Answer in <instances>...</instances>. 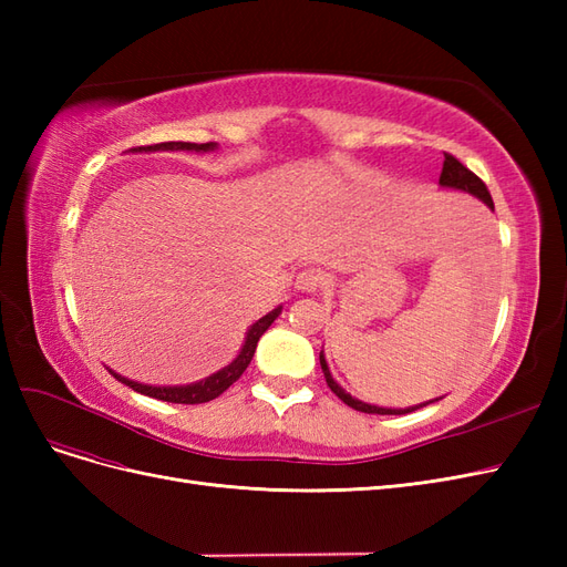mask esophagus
Returning a JSON list of instances; mask_svg holds the SVG:
<instances>
[{
	"label": "esophagus",
	"instance_id": "1",
	"mask_svg": "<svg viewBox=\"0 0 567 567\" xmlns=\"http://www.w3.org/2000/svg\"><path fill=\"white\" fill-rule=\"evenodd\" d=\"M326 284L323 274L317 269H302L298 277H296V288L302 290V293H317Z\"/></svg>",
	"mask_w": 567,
	"mask_h": 567
}]
</instances>
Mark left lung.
<instances>
[{
    "instance_id": "8db88e82",
    "label": "left lung",
    "mask_w": 567,
    "mask_h": 567,
    "mask_svg": "<svg viewBox=\"0 0 567 567\" xmlns=\"http://www.w3.org/2000/svg\"><path fill=\"white\" fill-rule=\"evenodd\" d=\"M440 186H444V188H458V192H466V194H471V196H475V198H480L483 200L487 208H492L494 210V203H492V196H489V192H487V186H485V182L480 179L477 175H473L471 169L463 165V163H458L452 153H444V163H442V175H440ZM319 364H321V371H323V379H326V383H329V388L338 394V398L346 402L348 406H352V409H357V411H364V414H381V416H388V414H409V411H416V409H421V406H425V404H431V402H437V400H442V398H437V400H431V402H423V404H416V406H406V409H385V406H375V404H367V402H362V400H354L352 394H348L346 390H342L336 381H333V375H331V371H329V364H326V357H323V352H319Z\"/></svg>"
}]
</instances>
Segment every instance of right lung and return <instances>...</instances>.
I'll return each mask as SVG.
<instances>
[{
	"mask_svg": "<svg viewBox=\"0 0 567 567\" xmlns=\"http://www.w3.org/2000/svg\"><path fill=\"white\" fill-rule=\"evenodd\" d=\"M217 144L215 142H208V144H192V142H163V144H153V146H136V148H130L132 153H142V151H215ZM281 315V305L277 307V310H271L269 315H265L262 319H257L248 333H246V342L241 352L236 354V359L231 364H227L225 369H219L217 373L208 375V379L203 381H196V383H188V385H144V383H136V381H130L125 379V375H120L115 371H111L115 379L120 383L130 385L134 392H142V394H148V398L153 400H163V402H173V404H203V402H210L215 398H219L221 392H225L231 383H236L238 379H241V373L248 369L250 359L255 354V348H257V340L262 338V333L269 329V326L274 323V319H277Z\"/></svg>",
	"mask_w": 567,
	"mask_h": 567,
	"instance_id": "1",
	"label": "right lung"
}]
</instances>
